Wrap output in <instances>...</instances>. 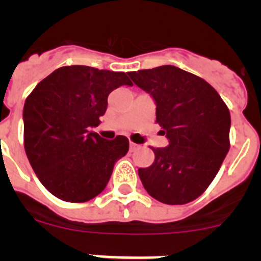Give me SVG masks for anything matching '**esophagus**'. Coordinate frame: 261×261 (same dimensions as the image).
<instances>
[{
    "label": "esophagus",
    "instance_id": "34e87169",
    "mask_svg": "<svg viewBox=\"0 0 261 261\" xmlns=\"http://www.w3.org/2000/svg\"><path fill=\"white\" fill-rule=\"evenodd\" d=\"M129 146H130V151H133V150H136V149H137L138 145L135 144V142L130 141V144H129Z\"/></svg>",
    "mask_w": 261,
    "mask_h": 261
}]
</instances>
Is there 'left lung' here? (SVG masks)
Instances as JSON below:
<instances>
[{
	"label": "left lung",
	"instance_id": "obj_1",
	"mask_svg": "<svg viewBox=\"0 0 261 261\" xmlns=\"http://www.w3.org/2000/svg\"><path fill=\"white\" fill-rule=\"evenodd\" d=\"M156 105L155 123L170 145L151 147L153 165L138 168L147 193L183 205L206 191L230 149V111L205 80L172 65L129 71Z\"/></svg>",
	"mask_w": 261,
	"mask_h": 261
}]
</instances>
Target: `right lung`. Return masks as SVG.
I'll list each match as a JSON object with an SVG mask.
<instances>
[{"mask_svg":"<svg viewBox=\"0 0 261 261\" xmlns=\"http://www.w3.org/2000/svg\"><path fill=\"white\" fill-rule=\"evenodd\" d=\"M132 86L123 71L62 66L40 81L23 108V142L32 170L57 199L85 202L102 192L114 165L129 149L128 138L105 140L98 126L107 98Z\"/></svg>","mask_w":261,"mask_h":261,"instance_id":"1","label":"right lung"}]
</instances>
